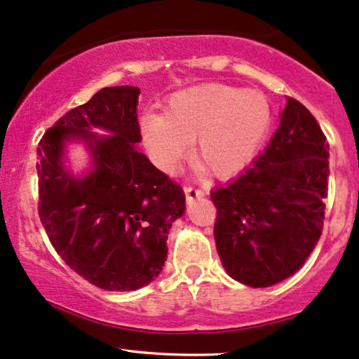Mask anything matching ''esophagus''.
<instances>
[{
	"label": "esophagus",
	"mask_w": 359,
	"mask_h": 359,
	"mask_svg": "<svg viewBox=\"0 0 359 359\" xmlns=\"http://www.w3.org/2000/svg\"><path fill=\"white\" fill-rule=\"evenodd\" d=\"M185 190V195H187V200H195V198H202L205 192L203 190H200L197 187H194V185H187V187L184 189Z\"/></svg>",
	"instance_id": "1"
}]
</instances>
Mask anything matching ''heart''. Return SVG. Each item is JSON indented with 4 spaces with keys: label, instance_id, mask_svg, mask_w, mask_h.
<instances>
[{
    "label": "heart",
    "instance_id": "obj_1",
    "mask_svg": "<svg viewBox=\"0 0 359 359\" xmlns=\"http://www.w3.org/2000/svg\"><path fill=\"white\" fill-rule=\"evenodd\" d=\"M269 121V103L259 92L208 83L175 93L165 114L147 113L141 133L162 169H174L195 140V161L210 174L224 177L255 157Z\"/></svg>",
    "mask_w": 359,
    "mask_h": 359
}]
</instances>
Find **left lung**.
<instances>
[{
    "instance_id": "8db88e82",
    "label": "left lung",
    "mask_w": 359,
    "mask_h": 359,
    "mask_svg": "<svg viewBox=\"0 0 359 359\" xmlns=\"http://www.w3.org/2000/svg\"><path fill=\"white\" fill-rule=\"evenodd\" d=\"M328 174L327 136L313 114L287 97L264 152L210 195L217 251L233 279L269 287L304 266L322 236Z\"/></svg>"
}]
</instances>
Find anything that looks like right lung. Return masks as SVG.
<instances>
[{
	"label": "right lung",
	"mask_w": 359,
	"mask_h": 359,
	"mask_svg": "<svg viewBox=\"0 0 359 359\" xmlns=\"http://www.w3.org/2000/svg\"><path fill=\"white\" fill-rule=\"evenodd\" d=\"M137 87H108L67 111L37 147L39 218L67 266L103 290H136L159 276L167 236L182 217L185 194L136 149ZM90 127L113 137L98 138ZM79 135L95 169L74 180L61 165L63 142Z\"/></svg>",
	"instance_id": "add662e5"
}]
</instances>
